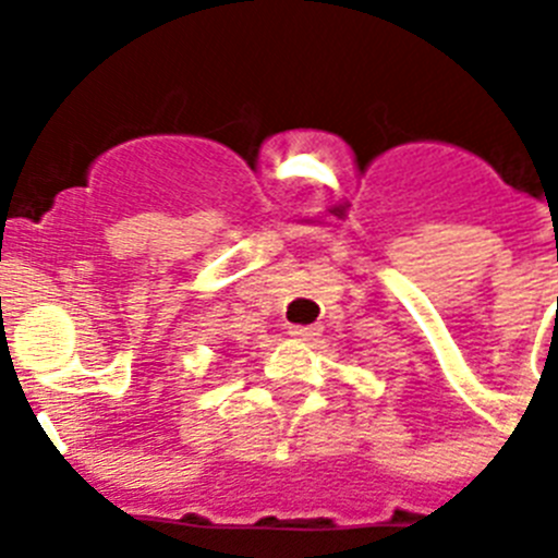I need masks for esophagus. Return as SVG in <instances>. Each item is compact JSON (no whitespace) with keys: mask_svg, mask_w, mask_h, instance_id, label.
<instances>
[{"mask_svg":"<svg viewBox=\"0 0 558 558\" xmlns=\"http://www.w3.org/2000/svg\"><path fill=\"white\" fill-rule=\"evenodd\" d=\"M295 340H315L322 335V327L318 324H290L288 329Z\"/></svg>","mask_w":558,"mask_h":558,"instance_id":"34e87169","label":"esophagus"}]
</instances>
